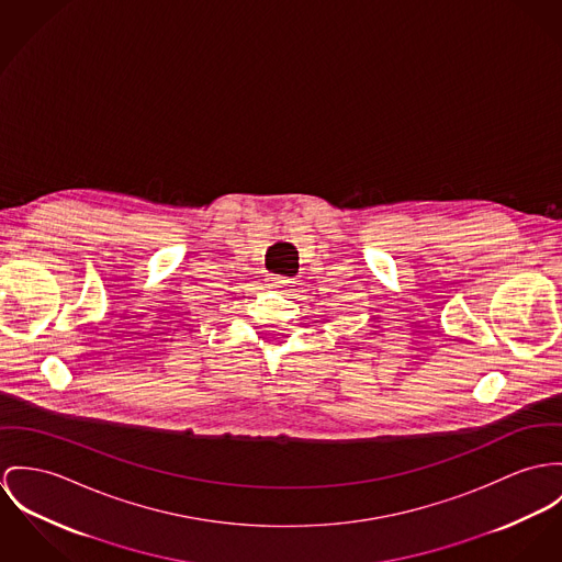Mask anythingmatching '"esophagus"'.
Listing matches in <instances>:
<instances>
[{
  "instance_id": "obj_1",
  "label": "esophagus",
  "mask_w": 562,
  "mask_h": 562,
  "mask_svg": "<svg viewBox=\"0 0 562 562\" xmlns=\"http://www.w3.org/2000/svg\"><path fill=\"white\" fill-rule=\"evenodd\" d=\"M269 282H271L273 289H278L282 293H293L295 286H297V282L293 278H271Z\"/></svg>"
}]
</instances>
